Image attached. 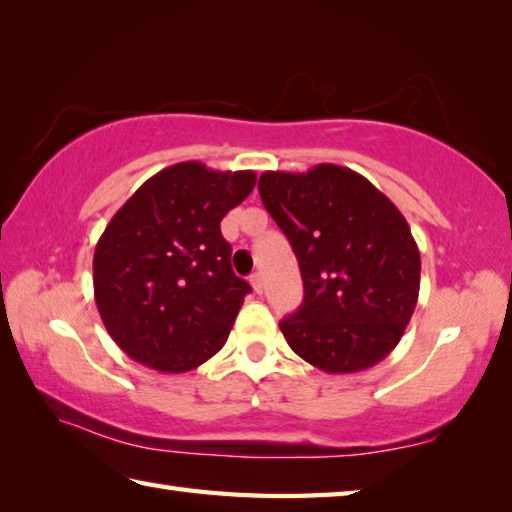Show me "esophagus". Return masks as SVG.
<instances>
[{"label": "esophagus", "instance_id": "1", "mask_svg": "<svg viewBox=\"0 0 512 512\" xmlns=\"http://www.w3.org/2000/svg\"><path fill=\"white\" fill-rule=\"evenodd\" d=\"M250 286H253V291H255V293H262V291H264L262 273H253V275H250Z\"/></svg>", "mask_w": 512, "mask_h": 512}]
</instances>
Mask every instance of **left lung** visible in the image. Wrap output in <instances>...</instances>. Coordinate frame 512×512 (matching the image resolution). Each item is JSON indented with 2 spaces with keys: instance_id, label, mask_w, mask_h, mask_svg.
<instances>
[{
  "instance_id": "1",
  "label": "left lung",
  "mask_w": 512,
  "mask_h": 512,
  "mask_svg": "<svg viewBox=\"0 0 512 512\" xmlns=\"http://www.w3.org/2000/svg\"><path fill=\"white\" fill-rule=\"evenodd\" d=\"M259 197L291 241L304 300L280 329L297 356L327 374L387 358L412 320L421 253L392 201L349 167L264 172Z\"/></svg>"
}]
</instances>
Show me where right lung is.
I'll return each mask as SVG.
<instances>
[{"label":"right lung","instance_id":"1","mask_svg":"<svg viewBox=\"0 0 512 512\" xmlns=\"http://www.w3.org/2000/svg\"><path fill=\"white\" fill-rule=\"evenodd\" d=\"M255 181L253 170L183 161L156 172L111 217L94 253V297L129 358L183 374L226 345L250 286L232 273L219 226Z\"/></svg>","mask_w":512,"mask_h":512}]
</instances>
